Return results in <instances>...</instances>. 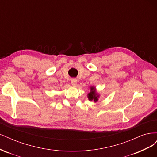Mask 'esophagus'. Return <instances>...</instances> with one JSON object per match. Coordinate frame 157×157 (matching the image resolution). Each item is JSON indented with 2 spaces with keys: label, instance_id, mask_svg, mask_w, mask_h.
Returning a JSON list of instances; mask_svg holds the SVG:
<instances>
[{
  "label": "esophagus",
  "instance_id": "esophagus-1",
  "mask_svg": "<svg viewBox=\"0 0 157 157\" xmlns=\"http://www.w3.org/2000/svg\"><path fill=\"white\" fill-rule=\"evenodd\" d=\"M71 84L73 85V86H75L76 84L77 83V80L76 78H71Z\"/></svg>",
  "mask_w": 157,
  "mask_h": 157
}]
</instances>
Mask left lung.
<instances>
[{"label":"left lung","instance_id":"1","mask_svg":"<svg viewBox=\"0 0 157 157\" xmlns=\"http://www.w3.org/2000/svg\"><path fill=\"white\" fill-rule=\"evenodd\" d=\"M96 90H95L94 88H91V92H90L88 95V97L89 100L92 101L94 100L95 102L98 101V96H96Z\"/></svg>","mask_w":157,"mask_h":157}]
</instances>
